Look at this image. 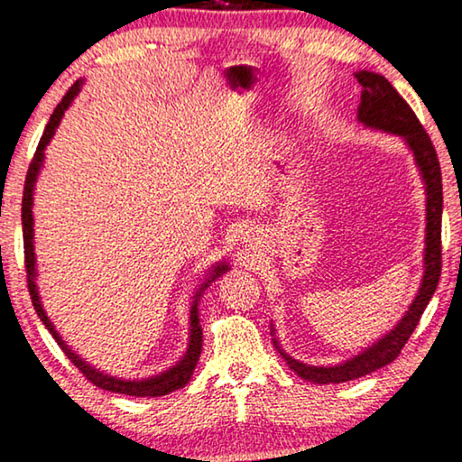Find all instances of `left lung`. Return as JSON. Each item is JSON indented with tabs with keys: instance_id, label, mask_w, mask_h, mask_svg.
Here are the masks:
<instances>
[{
	"instance_id": "obj_1",
	"label": "left lung",
	"mask_w": 462,
	"mask_h": 462,
	"mask_svg": "<svg viewBox=\"0 0 462 462\" xmlns=\"http://www.w3.org/2000/svg\"><path fill=\"white\" fill-rule=\"evenodd\" d=\"M356 79L362 86L360 106H358V121L370 129H381V132L395 134L404 138L408 148L412 151V157L417 161L420 178L425 181L427 192V228H425V272L420 289L404 318L389 330V333L373 346L364 349L362 354L346 360L335 366H311L303 364L289 354H284L281 343L274 337V328L270 330L274 337V347L278 354L287 360L289 368H293L301 379L316 383V385H328V383H346L360 379L364 374L374 373L376 368L387 366L389 362L398 358L402 347L411 339V335L417 328V324L423 316L427 303L438 289L439 274H441V209H444V194H441V169L438 154L431 144V138L420 125V121L414 115V110L408 106V102L395 92V88L385 77L370 70H358Z\"/></svg>"
}]
</instances>
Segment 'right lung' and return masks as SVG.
I'll return each instance as SVG.
<instances>
[{
    "label": "right lung",
    "mask_w": 462,
    "mask_h": 462,
    "mask_svg": "<svg viewBox=\"0 0 462 462\" xmlns=\"http://www.w3.org/2000/svg\"><path fill=\"white\" fill-rule=\"evenodd\" d=\"M81 83L83 81H75L73 83V88L69 89L67 96H64V98H62V102L56 106L54 115L50 116V121H48V125H45V132L42 135V140H39L35 157H33V161H31V165H29L27 180H24V194H23V238H24V268H27V284H29L31 301H33L37 316L42 318V322L45 324V328L50 330L51 337H54L58 346H60L62 352L67 354V358L73 362L77 368L81 370L83 376H86L89 383H94L96 387L106 389V392H113V393L138 395V398H159V395H167V393L175 392V389H181L188 381H190V376L194 373V366H197V362L200 358V349H203V328H200V324H199L200 293H203V291L209 287V284L216 281L217 276H222L224 272H228V263L216 265V268L211 270L209 278H207V281L200 284V289L197 291V295H194V301H192V308H190V339H188V349H186V354L181 356V360L175 364V366L165 370V373L148 376V379H142V381L116 379V376H108V374L100 373V370H96L94 366H89L86 360L79 358V356H77L73 349H70L67 343L62 341V337L58 335V330L54 328V324H51L48 314H45L42 301H39L37 284H35L37 270H35V249H33V188H35L39 169H42V165H43V151H45V146L50 144L51 135H54L58 123H60L64 110L70 106V102H73L75 96L79 94Z\"/></svg>",
    "instance_id": "obj_1"
}]
</instances>
